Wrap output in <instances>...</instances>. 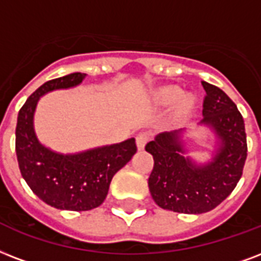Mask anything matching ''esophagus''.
I'll use <instances>...</instances> for the list:
<instances>
[{"mask_svg": "<svg viewBox=\"0 0 261 261\" xmlns=\"http://www.w3.org/2000/svg\"><path fill=\"white\" fill-rule=\"evenodd\" d=\"M149 138H150V135H149L148 133H139V134L137 135L135 141H137V146H138L139 150L145 148V145H146V142L149 141Z\"/></svg>", "mask_w": 261, "mask_h": 261, "instance_id": "obj_1", "label": "esophagus"}]
</instances>
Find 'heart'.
Wrapping results in <instances>:
<instances>
[{"label":"heart","instance_id":"heart-1","mask_svg":"<svg viewBox=\"0 0 261 261\" xmlns=\"http://www.w3.org/2000/svg\"><path fill=\"white\" fill-rule=\"evenodd\" d=\"M179 113L186 115L192 111L193 105H194V98L192 95H184L182 90L178 87H164L160 91H157L156 94V102L160 105H172L176 101H179Z\"/></svg>","mask_w":261,"mask_h":261}]
</instances>
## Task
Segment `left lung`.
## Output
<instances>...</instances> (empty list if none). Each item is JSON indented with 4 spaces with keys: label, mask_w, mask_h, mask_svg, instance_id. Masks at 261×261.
<instances>
[{
    "label": "left lung",
    "mask_w": 261,
    "mask_h": 261,
    "mask_svg": "<svg viewBox=\"0 0 261 261\" xmlns=\"http://www.w3.org/2000/svg\"><path fill=\"white\" fill-rule=\"evenodd\" d=\"M201 83L206 94L200 123L219 139L212 160L197 164L185 156L182 128L156 135L145 146L154 160L148 180L152 198L163 210L179 214H204L226 200L241 179L248 154L245 123L237 105L222 89Z\"/></svg>",
    "instance_id": "obj_1"
}]
</instances>
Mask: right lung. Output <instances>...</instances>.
<instances>
[{"instance_id":"obj_1","label":"right lung","mask_w":261,"mask_h":261,"mask_svg":"<svg viewBox=\"0 0 261 261\" xmlns=\"http://www.w3.org/2000/svg\"><path fill=\"white\" fill-rule=\"evenodd\" d=\"M86 73L73 72L51 79L30 95L16 126V156L20 172L34 194L57 210L90 211L104 202L113 175L137 152L135 139L107 145L75 154L50 150L38 141L34 112L49 91L77 86Z\"/></svg>"}]
</instances>
